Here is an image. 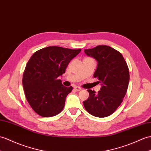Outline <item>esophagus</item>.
<instances>
[{"instance_id": "obj_1", "label": "esophagus", "mask_w": 151, "mask_h": 151, "mask_svg": "<svg viewBox=\"0 0 151 151\" xmlns=\"http://www.w3.org/2000/svg\"><path fill=\"white\" fill-rule=\"evenodd\" d=\"M75 91H80V90H82V89L80 88V87L75 86Z\"/></svg>"}]
</instances>
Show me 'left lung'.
Returning <instances> with one entry per match:
<instances>
[{
    "mask_svg": "<svg viewBox=\"0 0 151 151\" xmlns=\"http://www.w3.org/2000/svg\"><path fill=\"white\" fill-rule=\"evenodd\" d=\"M84 51L97 60L94 77L101 85L97 93L87 90L89 96L83 101L84 107L94 116L107 117L120 106L127 93L129 82L127 64L120 52L108 45H98Z\"/></svg>",
    "mask_w": 151,
    "mask_h": 151,
    "instance_id": "1",
    "label": "left lung"
}]
</instances>
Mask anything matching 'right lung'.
<instances>
[{
  "instance_id": "1",
  "label": "right lung",
  "mask_w": 151,
  "mask_h": 151,
  "mask_svg": "<svg viewBox=\"0 0 151 151\" xmlns=\"http://www.w3.org/2000/svg\"><path fill=\"white\" fill-rule=\"evenodd\" d=\"M81 51L58 46L36 51L26 64L22 85L28 103L37 114L51 117L64 107L66 96L73 87H65L58 77L65 73L71 60Z\"/></svg>"
}]
</instances>
